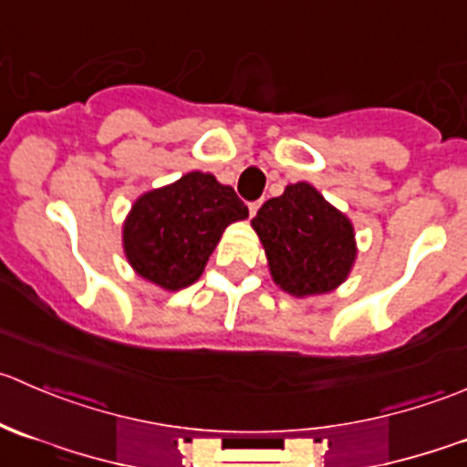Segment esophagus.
<instances>
[{"mask_svg": "<svg viewBox=\"0 0 467 467\" xmlns=\"http://www.w3.org/2000/svg\"><path fill=\"white\" fill-rule=\"evenodd\" d=\"M262 201H253V203H248V212H251V216L257 214V210H260Z\"/></svg>", "mask_w": 467, "mask_h": 467, "instance_id": "34e87169", "label": "esophagus"}]
</instances>
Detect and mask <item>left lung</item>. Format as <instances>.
<instances>
[{
    "mask_svg": "<svg viewBox=\"0 0 467 467\" xmlns=\"http://www.w3.org/2000/svg\"><path fill=\"white\" fill-rule=\"evenodd\" d=\"M273 282L296 298L327 294L350 273L357 257L350 219L309 182L286 185L251 221Z\"/></svg>",
    "mask_w": 467,
    "mask_h": 467,
    "instance_id": "8db88e82",
    "label": "left lung"
}]
</instances>
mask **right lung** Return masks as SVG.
<instances>
[{"label": "right lung", "mask_w": 467, "mask_h": 467, "mask_svg": "<svg viewBox=\"0 0 467 467\" xmlns=\"http://www.w3.org/2000/svg\"><path fill=\"white\" fill-rule=\"evenodd\" d=\"M246 216L233 187L190 171L135 201L124 223L126 260L144 280L178 291L199 280L223 230Z\"/></svg>", "instance_id": "add662e5"}]
</instances>
